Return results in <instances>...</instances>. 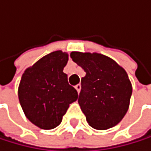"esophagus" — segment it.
<instances>
[{
  "mask_svg": "<svg viewBox=\"0 0 151 151\" xmlns=\"http://www.w3.org/2000/svg\"><path fill=\"white\" fill-rule=\"evenodd\" d=\"M75 87H76V89L77 93H80V90H81V85H76Z\"/></svg>",
  "mask_w": 151,
  "mask_h": 151,
  "instance_id": "esophagus-1",
  "label": "esophagus"
}]
</instances>
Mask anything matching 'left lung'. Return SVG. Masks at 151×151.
<instances>
[{
	"instance_id": "1",
	"label": "left lung",
	"mask_w": 151,
	"mask_h": 151,
	"mask_svg": "<svg viewBox=\"0 0 151 151\" xmlns=\"http://www.w3.org/2000/svg\"><path fill=\"white\" fill-rule=\"evenodd\" d=\"M70 57L86 72L78 104L88 124L96 130L117 125L129 109L132 93L126 71L102 54L75 51Z\"/></svg>"
}]
</instances>
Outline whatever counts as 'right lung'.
I'll return each instance as SVG.
<instances>
[{
  "label": "right lung",
  "instance_id": "right-lung-1",
  "mask_svg": "<svg viewBox=\"0 0 151 151\" xmlns=\"http://www.w3.org/2000/svg\"><path fill=\"white\" fill-rule=\"evenodd\" d=\"M68 55L54 51L25 70L18 89L19 104L26 117L43 130L58 126L63 116L78 98L63 72Z\"/></svg>",
  "mask_w": 151,
  "mask_h": 151
}]
</instances>
